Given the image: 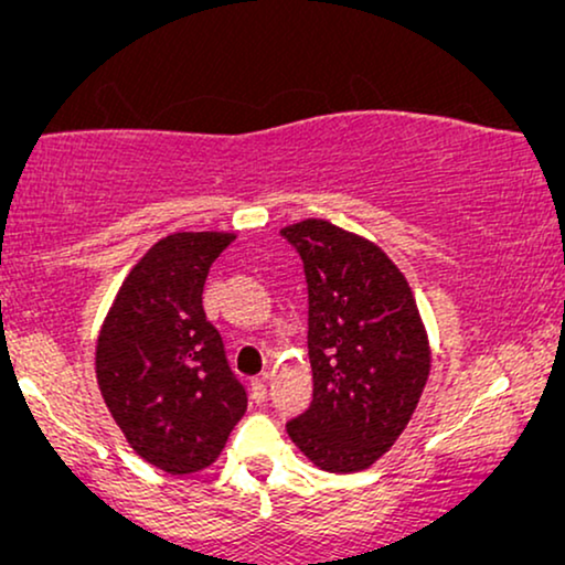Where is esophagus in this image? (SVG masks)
Instances as JSON below:
<instances>
[{
	"label": "esophagus",
	"mask_w": 565,
	"mask_h": 565,
	"mask_svg": "<svg viewBox=\"0 0 565 565\" xmlns=\"http://www.w3.org/2000/svg\"><path fill=\"white\" fill-rule=\"evenodd\" d=\"M252 398L257 401V404H262V401L267 398V375H262L252 383Z\"/></svg>",
	"instance_id": "esophagus-1"
}]
</instances>
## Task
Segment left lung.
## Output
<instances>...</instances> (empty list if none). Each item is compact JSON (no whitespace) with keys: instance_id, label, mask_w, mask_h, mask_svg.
Returning <instances> with one entry per match:
<instances>
[{"instance_id":"8db88e82","label":"left lung","mask_w":565,"mask_h":565,"mask_svg":"<svg viewBox=\"0 0 565 565\" xmlns=\"http://www.w3.org/2000/svg\"><path fill=\"white\" fill-rule=\"evenodd\" d=\"M280 234L303 259L313 401L288 435L313 466L358 473L406 429L429 377V339L381 246L321 218Z\"/></svg>"}]
</instances>
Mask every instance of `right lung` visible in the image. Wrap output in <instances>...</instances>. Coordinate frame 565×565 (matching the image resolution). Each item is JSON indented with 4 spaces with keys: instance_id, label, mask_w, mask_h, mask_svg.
I'll return each mask as SVG.
<instances>
[{
    "instance_id": "right-lung-1",
    "label": "right lung",
    "mask_w": 565,
    "mask_h": 565,
    "mask_svg": "<svg viewBox=\"0 0 565 565\" xmlns=\"http://www.w3.org/2000/svg\"><path fill=\"white\" fill-rule=\"evenodd\" d=\"M234 238H161L122 280L99 329V393L128 445L172 476L215 462L246 412L244 385L203 311L207 273Z\"/></svg>"
}]
</instances>
